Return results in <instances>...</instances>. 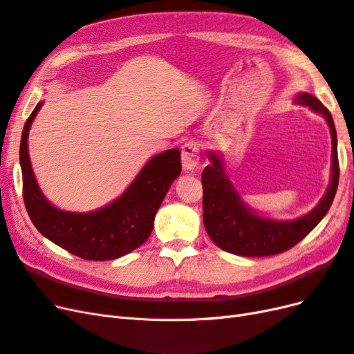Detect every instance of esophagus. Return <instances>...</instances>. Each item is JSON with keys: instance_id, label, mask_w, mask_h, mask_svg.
Instances as JSON below:
<instances>
[{"instance_id": "1", "label": "esophagus", "mask_w": 354, "mask_h": 354, "mask_svg": "<svg viewBox=\"0 0 354 354\" xmlns=\"http://www.w3.org/2000/svg\"><path fill=\"white\" fill-rule=\"evenodd\" d=\"M199 145L190 140L181 147V164L185 171H195L199 165Z\"/></svg>"}]
</instances>
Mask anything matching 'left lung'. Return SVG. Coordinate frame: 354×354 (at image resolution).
I'll list each match as a JSON object with an SVG mask.
<instances>
[{"mask_svg": "<svg viewBox=\"0 0 354 354\" xmlns=\"http://www.w3.org/2000/svg\"><path fill=\"white\" fill-rule=\"evenodd\" d=\"M294 103L307 106L313 112L322 115L329 125L332 137V167L326 194L317 205L303 217L295 220L263 217L243 202L224 171L223 159L216 152H209L211 165L202 171L203 224L212 242L224 251L242 257L281 254L304 239L326 216L332 205L339 178L334 120L325 106L312 94L298 93Z\"/></svg>", "mask_w": 354, "mask_h": 354, "instance_id": "left-lung-1", "label": "left lung"}]
</instances>
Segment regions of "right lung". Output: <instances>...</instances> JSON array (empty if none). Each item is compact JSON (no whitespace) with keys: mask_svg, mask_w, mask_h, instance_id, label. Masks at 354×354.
Wrapping results in <instances>:
<instances>
[{"mask_svg":"<svg viewBox=\"0 0 354 354\" xmlns=\"http://www.w3.org/2000/svg\"><path fill=\"white\" fill-rule=\"evenodd\" d=\"M41 106L42 102L24 127L19 155L24 201L34 226L53 243L85 260L108 261L134 251L152 233L160 203L181 173L180 151L169 149L151 158L124 194L109 205L90 212L63 211L41 192L29 159L28 134Z\"/></svg>","mask_w":354,"mask_h":354,"instance_id":"right-lung-1","label":"right lung"}]
</instances>
